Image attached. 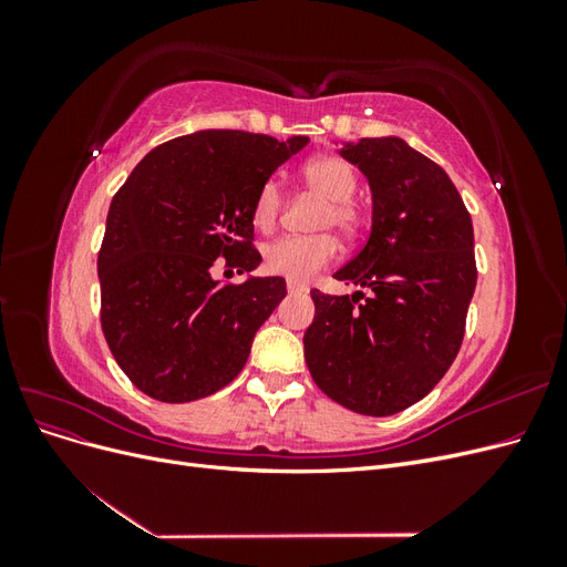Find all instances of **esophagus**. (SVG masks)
<instances>
[{"label":"esophagus","mask_w":567,"mask_h":567,"mask_svg":"<svg viewBox=\"0 0 567 567\" xmlns=\"http://www.w3.org/2000/svg\"><path fill=\"white\" fill-rule=\"evenodd\" d=\"M286 288H288V293H307V290H310L305 284H298V281H288Z\"/></svg>","instance_id":"esophagus-1"}]
</instances>
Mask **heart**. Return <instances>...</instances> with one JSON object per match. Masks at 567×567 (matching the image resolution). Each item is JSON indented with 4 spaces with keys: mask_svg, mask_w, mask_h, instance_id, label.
<instances>
[{
    "mask_svg": "<svg viewBox=\"0 0 567 567\" xmlns=\"http://www.w3.org/2000/svg\"><path fill=\"white\" fill-rule=\"evenodd\" d=\"M305 186L317 196L326 198V208L319 215V227H333L342 234H354L362 225V208L352 198L359 175L357 169L338 156H321L302 167ZM284 205V192L279 179L269 177L257 188L252 200V225L260 231L274 229L279 221ZM338 241L331 234L312 236H284L265 248L262 262L269 274H277L288 281H310L319 269L336 260Z\"/></svg>",
    "mask_w": 567,
    "mask_h": 567,
    "instance_id": "b5f03b06",
    "label": "heart"
}]
</instances>
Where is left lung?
Masks as SVG:
<instances>
[{
	"mask_svg": "<svg viewBox=\"0 0 567 567\" xmlns=\"http://www.w3.org/2000/svg\"><path fill=\"white\" fill-rule=\"evenodd\" d=\"M340 156L369 179L373 213L367 246L333 277L371 296L312 290L305 362L333 402L390 416L456 359L477 281L473 221L447 173L400 136L348 142Z\"/></svg>",
	"mask_w": 567,
	"mask_h": 567,
	"instance_id": "obj_1",
	"label": "left lung"
}]
</instances>
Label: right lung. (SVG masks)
<instances>
[{
    "label": "right lung",
    "mask_w": 567,
    "mask_h": 567,
    "mask_svg": "<svg viewBox=\"0 0 567 567\" xmlns=\"http://www.w3.org/2000/svg\"><path fill=\"white\" fill-rule=\"evenodd\" d=\"M307 142L200 130L146 153L113 196L96 260L101 329L117 367L148 398H208L246 367L286 281L221 286L213 265L225 257L244 274L262 262L252 248L255 194Z\"/></svg>",
    "instance_id": "obj_1"
}]
</instances>
